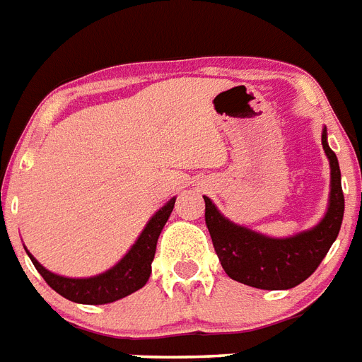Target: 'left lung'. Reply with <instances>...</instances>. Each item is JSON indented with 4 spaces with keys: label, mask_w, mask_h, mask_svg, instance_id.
Segmentation results:
<instances>
[{
    "label": "left lung",
    "mask_w": 362,
    "mask_h": 362,
    "mask_svg": "<svg viewBox=\"0 0 362 362\" xmlns=\"http://www.w3.org/2000/svg\"><path fill=\"white\" fill-rule=\"evenodd\" d=\"M321 144L331 165V192L325 216L312 229L291 237H267L250 227L227 220L212 199L204 197V221L221 267L229 278L257 289H291L303 284L320 267L332 242L337 240L344 218V193L337 153L327 142V127Z\"/></svg>",
    "instance_id": "8db88e82"
}]
</instances>
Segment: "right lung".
I'll return each instance as SVG.
<instances>
[{"instance_id": "right-lung-1", "label": "right lung", "mask_w": 362, "mask_h": 362, "mask_svg": "<svg viewBox=\"0 0 362 362\" xmlns=\"http://www.w3.org/2000/svg\"><path fill=\"white\" fill-rule=\"evenodd\" d=\"M175 201L176 197L167 201L148 220L135 244L127 250L124 257L115 267H110L109 270H105L101 274L90 276V278H67V276L54 274L48 269H45L28 250L25 252L48 286L67 300L78 304L115 303V300H120L131 293L139 291L152 274V261L153 255H156L158 238L161 235V229L169 220L170 212L175 209Z\"/></svg>"}]
</instances>
